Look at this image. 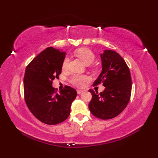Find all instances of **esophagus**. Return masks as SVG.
Wrapping results in <instances>:
<instances>
[{
    "label": "esophagus",
    "mask_w": 158,
    "mask_h": 158,
    "mask_svg": "<svg viewBox=\"0 0 158 158\" xmlns=\"http://www.w3.org/2000/svg\"><path fill=\"white\" fill-rule=\"evenodd\" d=\"M83 90H81V89H77V94H81V93H83Z\"/></svg>",
    "instance_id": "esophagus-1"
}]
</instances>
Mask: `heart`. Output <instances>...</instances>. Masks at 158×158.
<instances>
[{
    "label": "heart",
    "mask_w": 158,
    "mask_h": 158,
    "mask_svg": "<svg viewBox=\"0 0 158 158\" xmlns=\"http://www.w3.org/2000/svg\"><path fill=\"white\" fill-rule=\"evenodd\" d=\"M74 54L76 56L78 57L80 59H81L83 62L85 64L89 65L90 64L93 63L94 62L96 56L94 52L88 48H79L78 49H76L74 52ZM69 59L68 58H65L63 60L62 68V70H66L68 69L69 67ZM90 69L92 71L95 72L96 69L95 67L90 66ZM88 77L85 75H79V74H74L69 79V81L72 83L73 85H75L77 87H83L85 83L88 81Z\"/></svg>",
    "instance_id": "obj_1"
}]
</instances>
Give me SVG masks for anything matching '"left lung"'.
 I'll return each instance as SVG.
<instances>
[{
	"instance_id": "left-lung-1",
	"label": "left lung",
	"mask_w": 158,
	"mask_h": 158,
	"mask_svg": "<svg viewBox=\"0 0 158 158\" xmlns=\"http://www.w3.org/2000/svg\"><path fill=\"white\" fill-rule=\"evenodd\" d=\"M100 56L102 70L93 86L102 83L105 89L100 94L89 89L92 98L88 106L93 115L101 119H110L119 115L128 104L132 79L128 66L118 53L105 50Z\"/></svg>"
}]
</instances>
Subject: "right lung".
<instances>
[{
    "instance_id": "add662e5",
    "label": "right lung",
    "mask_w": 158,
    "mask_h": 158,
    "mask_svg": "<svg viewBox=\"0 0 158 158\" xmlns=\"http://www.w3.org/2000/svg\"><path fill=\"white\" fill-rule=\"evenodd\" d=\"M65 52L48 48L26 66L23 78L24 99L30 111L40 122L56 125L70 115L77 92L68 85L56 93L52 87L61 74Z\"/></svg>"
}]
</instances>
